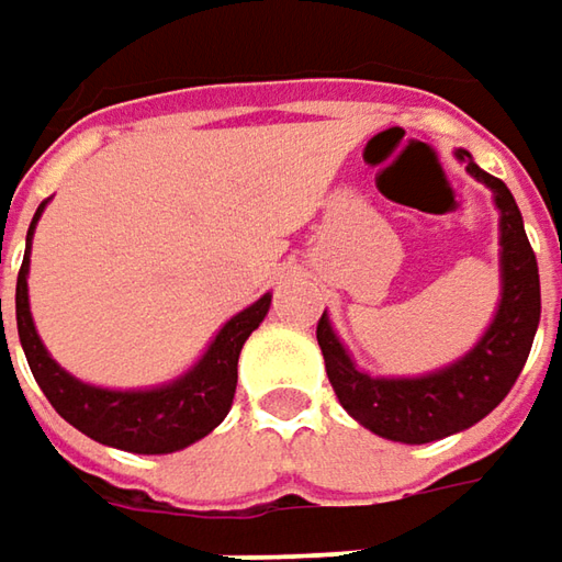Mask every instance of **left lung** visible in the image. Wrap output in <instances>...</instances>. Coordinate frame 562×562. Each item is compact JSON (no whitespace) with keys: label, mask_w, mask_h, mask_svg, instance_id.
Listing matches in <instances>:
<instances>
[{"label":"left lung","mask_w":562,"mask_h":562,"mask_svg":"<svg viewBox=\"0 0 562 562\" xmlns=\"http://www.w3.org/2000/svg\"><path fill=\"white\" fill-rule=\"evenodd\" d=\"M457 160L467 167L470 177L492 189L502 231V299L476 347L450 367H440L425 376H370L357 370V363L337 340L328 315H322L318 322V347L325 353V370L337 402L363 428L398 443H431L483 422L521 376L540 322L537 257L528 244L515 195L502 179L480 170L470 150H457Z\"/></svg>","instance_id":"1"}]
</instances>
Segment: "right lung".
Wrapping results in <instances>:
<instances>
[{
	"instance_id": "obj_1",
	"label": "right lung",
	"mask_w": 562,
	"mask_h": 562,
	"mask_svg": "<svg viewBox=\"0 0 562 562\" xmlns=\"http://www.w3.org/2000/svg\"><path fill=\"white\" fill-rule=\"evenodd\" d=\"M44 205L47 202L37 205L31 228H27L25 260L19 270V285H15V322H19L27 367L41 385V392L47 395V402L57 408V415L86 437L105 447L128 450V453H173L215 431L225 422L234 402L240 347L250 331H257L260 322L267 318L270 292L260 295L244 312H237L228 325L215 334L202 360L173 383L154 385V389H102V385L82 383L47 353V347L34 331V318L27 305V254H31V234Z\"/></svg>"
}]
</instances>
